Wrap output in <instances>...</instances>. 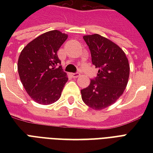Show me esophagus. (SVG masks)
Returning <instances> with one entry per match:
<instances>
[{"label":"esophagus","instance_id":"obj_1","mask_svg":"<svg viewBox=\"0 0 153 153\" xmlns=\"http://www.w3.org/2000/svg\"><path fill=\"white\" fill-rule=\"evenodd\" d=\"M79 75H80L79 73H78V72H76V73L71 74V76L73 77V78H74V79H75V78H78V77L79 76Z\"/></svg>","mask_w":153,"mask_h":153}]
</instances>
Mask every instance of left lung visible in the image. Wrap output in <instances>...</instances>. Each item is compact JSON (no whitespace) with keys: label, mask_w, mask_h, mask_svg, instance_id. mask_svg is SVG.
Here are the masks:
<instances>
[{"label":"left lung","mask_w":153,"mask_h":153,"mask_svg":"<svg viewBox=\"0 0 153 153\" xmlns=\"http://www.w3.org/2000/svg\"><path fill=\"white\" fill-rule=\"evenodd\" d=\"M83 40L98 73L91 79L89 86L81 89L82 99L90 108L102 110L124 93L129 76L128 59L120 47L101 35H86Z\"/></svg>","instance_id":"8db88e82"}]
</instances>
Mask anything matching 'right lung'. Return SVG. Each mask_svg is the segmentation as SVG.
Masks as SVG:
<instances>
[{"label": "right lung", "mask_w": 153, "mask_h": 153, "mask_svg": "<svg viewBox=\"0 0 153 153\" xmlns=\"http://www.w3.org/2000/svg\"><path fill=\"white\" fill-rule=\"evenodd\" d=\"M67 38L58 30L47 32L30 42L19 55L18 72L23 86L39 104L56 102L68 80L57 56Z\"/></svg>", "instance_id": "obj_1"}]
</instances>
